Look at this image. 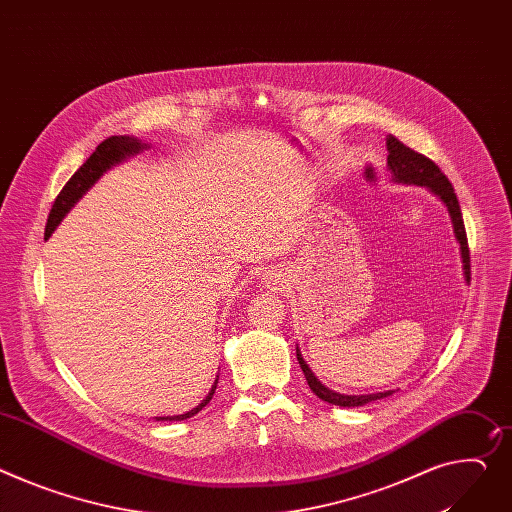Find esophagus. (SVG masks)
<instances>
[{
  "mask_svg": "<svg viewBox=\"0 0 512 512\" xmlns=\"http://www.w3.org/2000/svg\"><path fill=\"white\" fill-rule=\"evenodd\" d=\"M264 285H266L268 289L281 287V285H283V274L277 272V270H268V272L264 274Z\"/></svg>",
  "mask_w": 512,
  "mask_h": 512,
  "instance_id": "34e87169",
  "label": "esophagus"
}]
</instances>
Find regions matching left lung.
<instances>
[{"mask_svg": "<svg viewBox=\"0 0 512 512\" xmlns=\"http://www.w3.org/2000/svg\"><path fill=\"white\" fill-rule=\"evenodd\" d=\"M387 170L391 172V180L402 182V184H416V186H424L428 188L432 194L439 196V199L445 203L451 223H453V233L459 242V250H461V260H463V274L465 281L469 283L471 274H469V248H467V235H465V225H463V217H461V209H459V201L457 194L451 186V182L447 180V176L439 170V166L428 160L426 155L406 147L402 141H398L393 135L387 137ZM297 361L301 365V371L307 379V385L311 387V391L316 396L332 406H342V408H355V406H365L369 402L375 400H383L387 396H391L389 391H381V393H369V396H344V393H336L332 389H328L313 371L309 369V365L305 363V359L301 357V352L297 348Z\"/></svg>", "mask_w": 512, "mask_h": 512, "instance_id": "8db88e82", "label": "left lung"}]
</instances>
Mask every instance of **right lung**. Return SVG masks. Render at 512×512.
<instances>
[{
	"label": "right lung",
	"instance_id": "1",
	"mask_svg": "<svg viewBox=\"0 0 512 512\" xmlns=\"http://www.w3.org/2000/svg\"><path fill=\"white\" fill-rule=\"evenodd\" d=\"M147 149V143H141L139 139L135 137H127V135H121V137H108L104 139L96 151L88 157L86 164H82V168L77 170L69 180L67 184L63 186V190L59 192V196L55 199V205L51 209V215H49V221H47V229H45V240L51 238V233L55 231V227L61 223V219L67 215V211L82 199V196L94 186V182L106 172L110 170L112 166L125 162L127 157L139 153ZM217 389V379L209 391V396L196 406L192 408L190 412H184V414H178V416H164V418H157V420H186L190 416H194L196 412H201L213 398V393Z\"/></svg>",
	"mask_w": 512,
	"mask_h": 512
}]
</instances>
